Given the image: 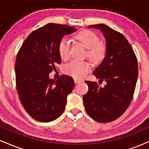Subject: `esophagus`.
<instances>
[{
    "mask_svg": "<svg viewBox=\"0 0 149 149\" xmlns=\"http://www.w3.org/2000/svg\"><path fill=\"white\" fill-rule=\"evenodd\" d=\"M74 82H75V83H76V84H77V83H80V82H81V80H80L78 79H74Z\"/></svg>",
    "mask_w": 149,
    "mask_h": 149,
    "instance_id": "1",
    "label": "esophagus"
}]
</instances>
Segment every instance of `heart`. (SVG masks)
Returning a JSON list of instances; mask_svg holds the SVG:
<instances>
[{
    "instance_id": "heart-1",
    "label": "heart",
    "mask_w": 149,
    "mask_h": 149,
    "mask_svg": "<svg viewBox=\"0 0 149 149\" xmlns=\"http://www.w3.org/2000/svg\"><path fill=\"white\" fill-rule=\"evenodd\" d=\"M76 40L80 41L88 48L87 55L95 63L104 60L107 54V47L100 42V38L97 34L89 30H84L76 35ZM70 42L67 38H61L58 44V52L62 59H67L69 57ZM91 70V64L88 61L73 60L64 66V71L66 74L75 78H82Z\"/></svg>"
}]
</instances>
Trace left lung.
<instances>
[{
  "instance_id": "obj_1",
  "label": "left lung",
  "mask_w": 149,
  "mask_h": 149,
  "mask_svg": "<svg viewBox=\"0 0 149 149\" xmlns=\"http://www.w3.org/2000/svg\"><path fill=\"white\" fill-rule=\"evenodd\" d=\"M88 27L100 29L105 37L106 57L93 75L107 85L102 88L96 82L85 81L89 90L83 95V103L92 119L111 122L118 118L131 103L138 78L137 59L122 33L103 24Z\"/></svg>"
}]
</instances>
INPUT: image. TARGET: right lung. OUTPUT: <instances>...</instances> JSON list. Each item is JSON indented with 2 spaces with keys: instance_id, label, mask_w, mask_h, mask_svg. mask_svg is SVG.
<instances>
[{
  "instance_id": "obj_1",
  "label": "right lung",
  "mask_w": 149,
  "mask_h": 149,
  "mask_svg": "<svg viewBox=\"0 0 149 149\" xmlns=\"http://www.w3.org/2000/svg\"><path fill=\"white\" fill-rule=\"evenodd\" d=\"M76 30L67 25L47 24L31 33L17 54L15 70L19 98L26 111L38 121L50 122L64 112L74 80L66 75L54 80L49 73L61 61L59 42Z\"/></svg>"
}]
</instances>
